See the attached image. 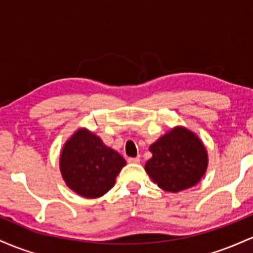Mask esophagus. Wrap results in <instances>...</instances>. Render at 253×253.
Segmentation results:
<instances>
[{
    "label": "esophagus",
    "instance_id": "34e87169",
    "mask_svg": "<svg viewBox=\"0 0 253 253\" xmlns=\"http://www.w3.org/2000/svg\"><path fill=\"white\" fill-rule=\"evenodd\" d=\"M127 162H128V163H132V164H138L139 162H140V159H139L138 157H129V158L127 159Z\"/></svg>",
    "mask_w": 253,
    "mask_h": 253
}]
</instances>
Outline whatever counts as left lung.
<instances>
[{"mask_svg": "<svg viewBox=\"0 0 253 253\" xmlns=\"http://www.w3.org/2000/svg\"><path fill=\"white\" fill-rule=\"evenodd\" d=\"M152 158L145 170L165 191L177 193L194 187L207 170V150L199 136L184 127H175L150 146Z\"/></svg>", "mask_w": 253, "mask_h": 253, "instance_id": "8db88e82", "label": "left lung"}]
</instances>
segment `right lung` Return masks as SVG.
I'll return each mask as SVG.
<instances>
[{
	"instance_id": "obj_1",
	"label": "right lung",
	"mask_w": 253,
	"mask_h": 253,
	"mask_svg": "<svg viewBox=\"0 0 253 253\" xmlns=\"http://www.w3.org/2000/svg\"><path fill=\"white\" fill-rule=\"evenodd\" d=\"M125 165L123 156L85 128L76 130L60 153V172L66 185L88 199L112 189Z\"/></svg>"
}]
</instances>
